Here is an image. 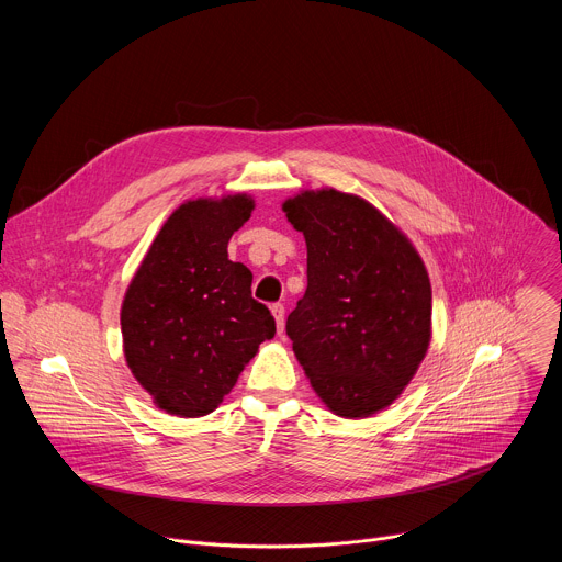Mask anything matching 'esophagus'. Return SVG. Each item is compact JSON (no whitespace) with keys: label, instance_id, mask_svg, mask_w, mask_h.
I'll return each instance as SVG.
<instances>
[{"label":"esophagus","instance_id":"1","mask_svg":"<svg viewBox=\"0 0 562 562\" xmlns=\"http://www.w3.org/2000/svg\"><path fill=\"white\" fill-rule=\"evenodd\" d=\"M271 313H273V317H276L278 334L282 336V334H284V304H282V302H276V304L271 306Z\"/></svg>","mask_w":562,"mask_h":562}]
</instances>
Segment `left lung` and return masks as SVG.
Returning <instances> with one entry per match:
<instances>
[{"instance_id": "1", "label": "left lung", "mask_w": 562, "mask_h": 562, "mask_svg": "<svg viewBox=\"0 0 562 562\" xmlns=\"http://www.w3.org/2000/svg\"><path fill=\"white\" fill-rule=\"evenodd\" d=\"M284 211L306 239V291L286 336L325 405L367 418L393 403L427 353V269L409 239L356 195L302 193Z\"/></svg>"}]
</instances>
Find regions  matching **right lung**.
<instances>
[{"label": "right lung", "instance_id": "right-lung-1", "mask_svg": "<svg viewBox=\"0 0 562 562\" xmlns=\"http://www.w3.org/2000/svg\"><path fill=\"white\" fill-rule=\"evenodd\" d=\"M251 211L247 195L182 204L153 239L126 291V362L169 414H211L260 342L276 336L271 311L251 295V271L226 254L233 231Z\"/></svg>", "mask_w": 562, "mask_h": 562}]
</instances>
